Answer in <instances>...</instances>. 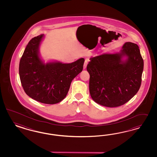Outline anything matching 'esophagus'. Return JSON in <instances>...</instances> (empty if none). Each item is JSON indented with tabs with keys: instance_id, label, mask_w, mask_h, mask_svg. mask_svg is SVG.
Wrapping results in <instances>:
<instances>
[{
	"instance_id": "esophagus-1",
	"label": "esophagus",
	"mask_w": 157,
	"mask_h": 157,
	"mask_svg": "<svg viewBox=\"0 0 157 157\" xmlns=\"http://www.w3.org/2000/svg\"><path fill=\"white\" fill-rule=\"evenodd\" d=\"M88 59H86L85 60V61L84 62V64H83V69H86V67H87V64H88Z\"/></svg>"
}]
</instances>
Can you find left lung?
I'll use <instances>...</instances> for the list:
<instances>
[{"label": "left lung", "instance_id": "left-lung-1", "mask_svg": "<svg viewBox=\"0 0 157 157\" xmlns=\"http://www.w3.org/2000/svg\"><path fill=\"white\" fill-rule=\"evenodd\" d=\"M126 56L124 62L122 57ZM87 66L89 90L97 104L109 108L125 104L135 95L142 83L144 62L137 44L127 42L120 53L91 57Z\"/></svg>", "mask_w": 157, "mask_h": 157}]
</instances>
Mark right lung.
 <instances>
[{
  "mask_svg": "<svg viewBox=\"0 0 157 157\" xmlns=\"http://www.w3.org/2000/svg\"><path fill=\"white\" fill-rule=\"evenodd\" d=\"M43 37L41 34L29 42L19 62V77L25 92L30 98L43 104H55L66 97L72 81L83 70L85 59L69 64H44L38 55Z\"/></svg>",
  "mask_w": 157,
  "mask_h": 157,
  "instance_id": "right-lung-1",
  "label": "right lung"
}]
</instances>
